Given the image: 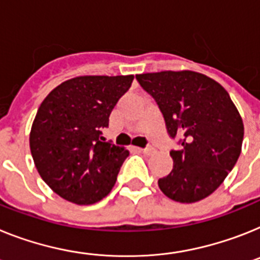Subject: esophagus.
<instances>
[{
  "label": "esophagus",
  "instance_id": "esophagus-1",
  "mask_svg": "<svg viewBox=\"0 0 260 260\" xmlns=\"http://www.w3.org/2000/svg\"><path fill=\"white\" fill-rule=\"evenodd\" d=\"M141 152L146 155H152L155 154V148L154 147H146V148H141Z\"/></svg>",
  "mask_w": 260,
  "mask_h": 260
}]
</instances>
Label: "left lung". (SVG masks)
Returning <instances> with one entry per match:
<instances>
[{
	"label": "left lung",
	"mask_w": 260,
	"mask_h": 260,
	"mask_svg": "<svg viewBox=\"0 0 260 260\" xmlns=\"http://www.w3.org/2000/svg\"><path fill=\"white\" fill-rule=\"evenodd\" d=\"M159 105L170 137H181V150L170 152L174 170L159 179L168 199L190 204L212 194L238 160L243 121L221 84L194 71L137 75Z\"/></svg>",
	"instance_id": "1"
}]
</instances>
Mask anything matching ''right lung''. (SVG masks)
I'll use <instances>...</instances> for the list:
<instances>
[{
	"mask_svg": "<svg viewBox=\"0 0 260 260\" xmlns=\"http://www.w3.org/2000/svg\"><path fill=\"white\" fill-rule=\"evenodd\" d=\"M134 76H77L48 93L30 132L41 177L61 199L90 205L110 193L128 151L105 142L103 128Z\"/></svg>",
	"mask_w": 260,
	"mask_h": 260,
	"instance_id": "obj_1",
	"label": "right lung"
}]
</instances>
